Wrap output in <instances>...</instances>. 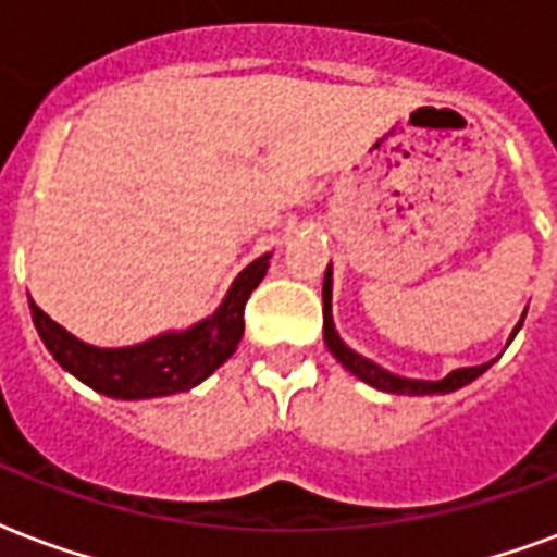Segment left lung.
I'll return each instance as SVG.
<instances>
[{
	"instance_id": "8db88e82",
	"label": "left lung",
	"mask_w": 557,
	"mask_h": 557,
	"mask_svg": "<svg viewBox=\"0 0 557 557\" xmlns=\"http://www.w3.org/2000/svg\"><path fill=\"white\" fill-rule=\"evenodd\" d=\"M520 326H523V321L515 326L511 338H515ZM324 342H326V347H330V354H333L338 362L345 364L347 371L354 373V376H359V380L368 382V385H373V388H380V392L409 394V397H411V394H449V392H456V388H461V385H467V382H473L476 376H482V373H485L487 368L494 364V362H485V364H476V368H458V371L447 373L444 380L430 382V380H406V376H397V373L385 371V368H380V364L371 362V359L359 356L356 350H350V347H347L342 338H338V333H335V324H333V271H330V265H326V274H324Z\"/></svg>"
}]
</instances>
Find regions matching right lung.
<instances>
[{
  "mask_svg": "<svg viewBox=\"0 0 557 557\" xmlns=\"http://www.w3.org/2000/svg\"><path fill=\"white\" fill-rule=\"evenodd\" d=\"M271 253H262L248 269L233 280L219 309L189 330H172L131 347H92L66 333L58 321L46 315L32 297V321L40 333L42 345L49 347L54 362L63 371L78 376L99 394L116 400H148L169 397L195 388L215 368H222L233 356L245 333V304L253 288L269 271Z\"/></svg>",
  "mask_w": 557,
  "mask_h": 557,
  "instance_id": "1",
  "label": "right lung"
}]
</instances>
